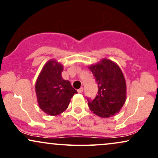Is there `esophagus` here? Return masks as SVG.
<instances>
[{
	"mask_svg": "<svg viewBox=\"0 0 158 158\" xmlns=\"http://www.w3.org/2000/svg\"><path fill=\"white\" fill-rule=\"evenodd\" d=\"M77 91H78V93H79V94H81L83 92V88H80L79 90H77Z\"/></svg>",
	"mask_w": 158,
	"mask_h": 158,
	"instance_id": "1",
	"label": "esophagus"
}]
</instances>
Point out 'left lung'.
Listing matches in <instances>:
<instances>
[{
  "instance_id": "1",
  "label": "left lung",
  "mask_w": 158,
  "mask_h": 158,
  "mask_svg": "<svg viewBox=\"0 0 158 158\" xmlns=\"http://www.w3.org/2000/svg\"><path fill=\"white\" fill-rule=\"evenodd\" d=\"M88 68L98 85V94L93 101L88 99L90 110L102 118L119 113L126 100V82L122 70L117 63L102 59Z\"/></svg>"
}]
</instances>
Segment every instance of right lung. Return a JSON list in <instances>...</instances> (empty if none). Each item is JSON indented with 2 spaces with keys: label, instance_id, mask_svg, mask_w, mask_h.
<instances>
[{
  "label": "right lung",
  "instance_id": "obj_1",
  "mask_svg": "<svg viewBox=\"0 0 158 158\" xmlns=\"http://www.w3.org/2000/svg\"><path fill=\"white\" fill-rule=\"evenodd\" d=\"M64 68L56 59L43 66L35 82V94L39 108L50 116L59 115L68 108L70 99L77 91L68 80L61 77Z\"/></svg>",
  "mask_w": 158,
  "mask_h": 158
}]
</instances>
